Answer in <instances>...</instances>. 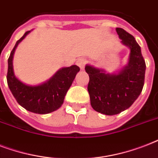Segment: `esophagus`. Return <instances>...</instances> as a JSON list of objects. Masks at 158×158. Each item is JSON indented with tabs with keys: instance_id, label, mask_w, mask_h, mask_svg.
<instances>
[{
	"instance_id": "obj_1",
	"label": "esophagus",
	"mask_w": 158,
	"mask_h": 158,
	"mask_svg": "<svg viewBox=\"0 0 158 158\" xmlns=\"http://www.w3.org/2000/svg\"><path fill=\"white\" fill-rule=\"evenodd\" d=\"M76 64L80 69H83L84 68V64H85V60L83 59V58H79V59H78V60H77Z\"/></svg>"
}]
</instances>
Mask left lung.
Masks as SVG:
<instances>
[{"mask_svg":"<svg viewBox=\"0 0 158 158\" xmlns=\"http://www.w3.org/2000/svg\"><path fill=\"white\" fill-rule=\"evenodd\" d=\"M115 30L121 43L130 49L128 65L117 74H105L91 65L85 67L89 76L88 91L92 107L107 115L119 114L134 103L142 92L146 69L141 48L135 38L121 28Z\"/></svg>","mask_w":158,"mask_h":158,"instance_id":"obj_1","label":"left lung"}]
</instances>
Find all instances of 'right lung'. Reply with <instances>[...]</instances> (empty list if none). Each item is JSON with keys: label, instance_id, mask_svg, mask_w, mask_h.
<instances>
[{"label": "right lung", "instance_id": "right-lung-1", "mask_svg": "<svg viewBox=\"0 0 158 158\" xmlns=\"http://www.w3.org/2000/svg\"><path fill=\"white\" fill-rule=\"evenodd\" d=\"M30 31H27L16 42L8 59L7 84L15 98L21 106L37 114H48L60 107L68 89L71 86L79 67L72 65L62 68L54 76L44 84L38 86H28L19 80L14 74L12 60L16 47Z\"/></svg>", "mask_w": 158, "mask_h": 158}]
</instances>
